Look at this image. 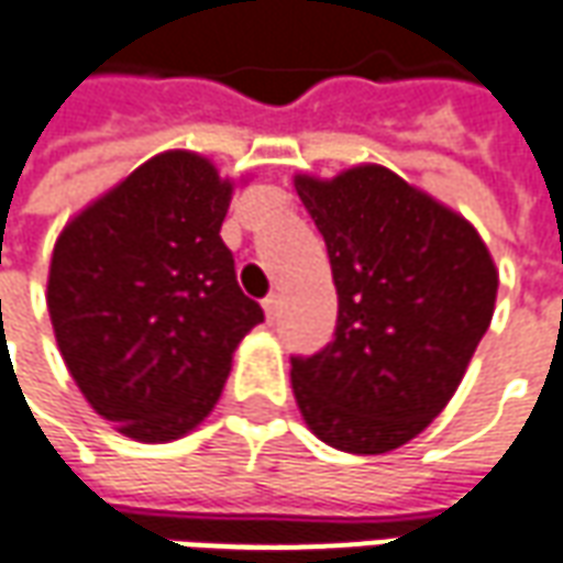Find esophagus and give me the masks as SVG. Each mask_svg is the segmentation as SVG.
I'll return each instance as SVG.
<instances>
[{"label":"esophagus","mask_w":563,"mask_h":563,"mask_svg":"<svg viewBox=\"0 0 563 563\" xmlns=\"http://www.w3.org/2000/svg\"><path fill=\"white\" fill-rule=\"evenodd\" d=\"M262 308H265V317L274 320V317H277V310H280V298H277V295H268V298L262 301Z\"/></svg>","instance_id":"34e87169"}]
</instances>
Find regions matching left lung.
Returning <instances> with one entry per match:
<instances>
[{
    "instance_id": "obj_1",
    "label": "left lung",
    "mask_w": 563,
    "mask_h": 563,
    "mask_svg": "<svg viewBox=\"0 0 563 563\" xmlns=\"http://www.w3.org/2000/svg\"><path fill=\"white\" fill-rule=\"evenodd\" d=\"M292 183L338 289L335 338L292 360L295 402L325 445L387 454L457 393L500 274L473 222L380 164Z\"/></svg>"
}]
</instances>
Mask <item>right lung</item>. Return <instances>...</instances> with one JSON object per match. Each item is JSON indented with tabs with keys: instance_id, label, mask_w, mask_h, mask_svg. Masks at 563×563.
I'll list each match as a JSON object with an SVG mask.
<instances>
[{
	"instance_id": "1",
	"label": "right lung",
	"mask_w": 563,
	"mask_h": 563,
	"mask_svg": "<svg viewBox=\"0 0 563 563\" xmlns=\"http://www.w3.org/2000/svg\"><path fill=\"white\" fill-rule=\"evenodd\" d=\"M234 179L170 148L78 210L54 243L48 313L69 375L121 435L164 445L213 411L265 320L219 231Z\"/></svg>"
}]
</instances>
